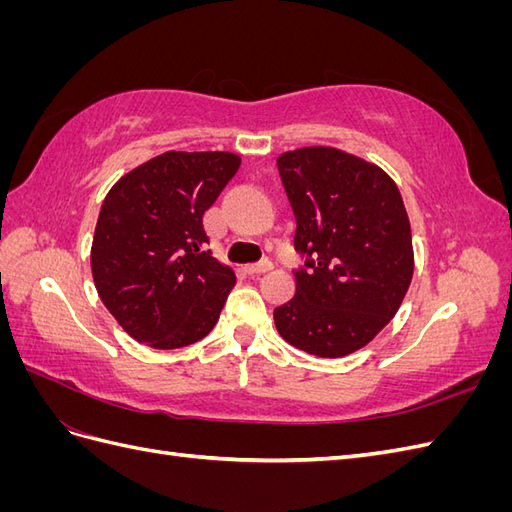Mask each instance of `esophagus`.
I'll use <instances>...</instances> for the list:
<instances>
[{
	"label": "esophagus",
	"instance_id": "esophagus-1",
	"mask_svg": "<svg viewBox=\"0 0 512 512\" xmlns=\"http://www.w3.org/2000/svg\"><path fill=\"white\" fill-rule=\"evenodd\" d=\"M273 269V262L271 260H262V262H254V265H247L245 271L250 275H260V273H267Z\"/></svg>",
	"mask_w": 512,
	"mask_h": 512
}]
</instances>
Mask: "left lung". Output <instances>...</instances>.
<instances>
[{
  "label": "left lung",
  "instance_id": "left-lung-1",
  "mask_svg": "<svg viewBox=\"0 0 512 512\" xmlns=\"http://www.w3.org/2000/svg\"><path fill=\"white\" fill-rule=\"evenodd\" d=\"M277 168L305 267L294 271V297L275 307V327L290 346L339 359L367 346L410 288L414 250L404 200L380 166L335 147L286 151Z\"/></svg>",
  "mask_w": 512,
  "mask_h": 512
}]
</instances>
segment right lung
Returning a JSON list of instances; mask_svg holds the SVG:
<instances>
[{
	"label": "right lung",
	"mask_w": 512,
	"mask_h": 512,
	"mask_svg": "<svg viewBox=\"0 0 512 512\" xmlns=\"http://www.w3.org/2000/svg\"><path fill=\"white\" fill-rule=\"evenodd\" d=\"M230 151H166L108 190L91 243V275L108 312L136 342L175 350L220 318L235 271L205 250V211L235 177Z\"/></svg>",
	"instance_id": "add662e5"
}]
</instances>
